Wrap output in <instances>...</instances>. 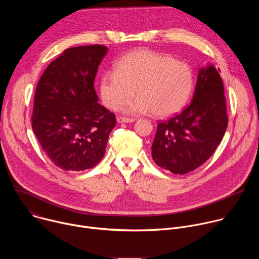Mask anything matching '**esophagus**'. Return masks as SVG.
<instances>
[{
	"label": "esophagus",
	"instance_id": "esophagus-1",
	"mask_svg": "<svg viewBox=\"0 0 259 259\" xmlns=\"http://www.w3.org/2000/svg\"><path fill=\"white\" fill-rule=\"evenodd\" d=\"M117 121H118L119 123H132V122H134L135 120H134V119H130V118H124V117H119V118L117 119Z\"/></svg>",
	"mask_w": 259,
	"mask_h": 259
}]
</instances>
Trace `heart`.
I'll use <instances>...</instances> for the list:
<instances>
[{
    "instance_id": "b5f03b06",
    "label": "heart",
    "mask_w": 259,
    "mask_h": 259,
    "mask_svg": "<svg viewBox=\"0 0 259 259\" xmlns=\"http://www.w3.org/2000/svg\"><path fill=\"white\" fill-rule=\"evenodd\" d=\"M194 87L193 72L182 61L149 49L135 50L120 58L114 70L100 79V95L104 104L130 115L154 113L157 117L171 116L186 105Z\"/></svg>"
}]
</instances>
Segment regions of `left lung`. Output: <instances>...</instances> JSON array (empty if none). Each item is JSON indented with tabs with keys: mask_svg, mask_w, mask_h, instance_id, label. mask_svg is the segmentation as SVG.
Returning <instances> with one entry per match:
<instances>
[{
	"mask_svg": "<svg viewBox=\"0 0 259 259\" xmlns=\"http://www.w3.org/2000/svg\"><path fill=\"white\" fill-rule=\"evenodd\" d=\"M228 127L224 83L219 69H199L192 102L178 115L158 124L152 145L156 164L174 174H187L215 152Z\"/></svg>",
	"mask_w": 259,
	"mask_h": 259,
	"instance_id": "left-lung-1",
	"label": "left lung"
}]
</instances>
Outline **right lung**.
<instances>
[{
    "label": "right lung",
    "mask_w": 259,
    "mask_h": 259,
    "mask_svg": "<svg viewBox=\"0 0 259 259\" xmlns=\"http://www.w3.org/2000/svg\"><path fill=\"white\" fill-rule=\"evenodd\" d=\"M102 45L68 48L36 86L31 127L51 162L66 171L93 168L104 156L116 116L98 103L94 80Z\"/></svg>",
    "instance_id": "obj_1"
}]
</instances>
